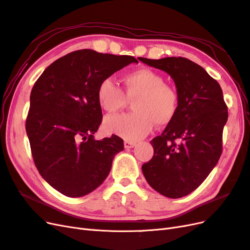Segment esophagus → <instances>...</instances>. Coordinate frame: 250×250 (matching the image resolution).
Segmentation results:
<instances>
[{"label":"esophagus","instance_id":"obj_1","mask_svg":"<svg viewBox=\"0 0 250 250\" xmlns=\"http://www.w3.org/2000/svg\"><path fill=\"white\" fill-rule=\"evenodd\" d=\"M137 144H135L134 142H131V141H125L124 142V147L125 148H133Z\"/></svg>","mask_w":250,"mask_h":250}]
</instances>
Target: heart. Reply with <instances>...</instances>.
Returning a JSON list of instances; mask_svg holds the SVG:
<instances>
[{"instance_id":"1","label":"heart","mask_w":250,"mask_h":250,"mask_svg":"<svg viewBox=\"0 0 250 250\" xmlns=\"http://www.w3.org/2000/svg\"><path fill=\"white\" fill-rule=\"evenodd\" d=\"M124 92L111 78L98 85L97 99L102 109L116 113L126 107L129 100L135 112L108 117L104 129L127 141L140 140L152 130L154 124L167 126L175 118L179 97L177 90L165 82L163 75L150 69H139L123 78Z\"/></svg>"}]
</instances>
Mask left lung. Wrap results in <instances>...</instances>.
Returning a JSON list of instances; mask_svg holds the SVG:
<instances>
[{
	"label": "left lung",
	"mask_w": 250,
	"mask_h": 250,
	"mask_svg": "<svg viewBox=\"0 0 250 250\" xmlns=\"http://www.w3.org/2000/svg\"><path fill=\"white\" fill-rule=\"evenodd\" d=\"M139 59L168 73L179 97L175 118L150 142L154 154L142 171L158 193L169 198L184 197L203 183L221 156L223 128L229 118L222 89L190 59Z\"/></svg>",
	"instance_id": "8db88e82"
}]
</instances>
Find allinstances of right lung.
Returning <instances> with one entry per match:
<instances>
[{
    "instance_id": "right-lung-1",
    "label": "right lung",
    "mask_w": 250,
    "mask_h": 250,
    "mask_svg": "<svg viewBox=\"0 0 250 250\" xmlns=\"http://www.w3.org/2000/svg\"><path fill=\"white\" fill-rule=\"evenodd\" d=\"M131 62L133 56L83 49L50 64L30 95L26 131L42 177L69 197H81L108 176L123 140L112 134L97 141L102 122L99 83Z\"/></svg>"
}]
</instances>
